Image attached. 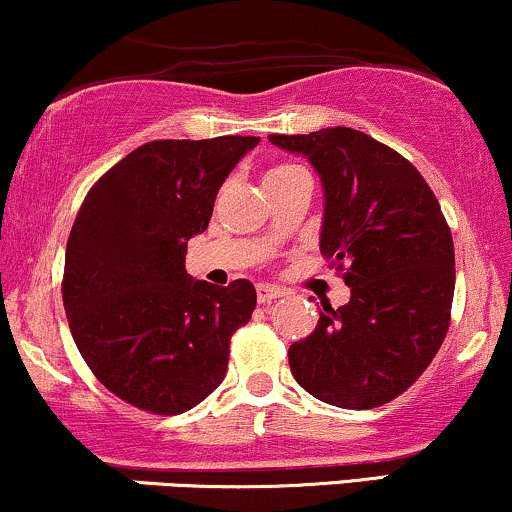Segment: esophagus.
I'll use <instances>...</instances> for the list:
<instances>
[{"mask_svg": "<svg viewBox=\"0 0 512 512\" xmlns=\"http://www.w3.org/2000/svg\"><path fill=\"white\" fill-rule=\"evenodd\" d=\"M282 294H285V292L278 290V287H270V285H258V287H256L258 304H268V302H273V299H280Z\"/></svg>", "mask_w": 512, "mask_h": 512, "instance_id": "esophagus-1", "label": "esophagus"}]
</instances>
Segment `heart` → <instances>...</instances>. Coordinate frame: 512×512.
I'll return each mask as SVG.
<instances>
[{
	"mask_svg": "<svg viewBox=\"0 0 512 512\" xmlns=\"http://www.w3.org/2000/svg\"><path fill=\"white\" fill-rule=\"evenodd\" d=\"M299 177H309L304 167L292 165V162H280V165H273L266 174H263V184L278 186V184L292 182V179H299Z\"/></svg>",
	"mask_w": 512,
	"mask_h": 512,
	"instance_id": "1",
	"label": "heart"
}]
</instances>
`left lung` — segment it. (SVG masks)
Segmentation results:
<instances>
[{
	"label": "left lung",
	"instance_id": "8db88e82",
	"mask_svg": "<svg viewBox=\"0 0 512 512\" xmlns=\"http://www.w3.org/2000/svg\"><path fill=\"white\" fill-rule=\"evenodd\" d=\"M268 138L321 177V254L352 292L338 309L323 304L314 333L290 347L292 376L328 405H386L424 374L450 326L455 249L438 198L410 160L364 131Z\"/></svg>",
	"mask_w": 512,
	"mask_h": 512
}]
</instances>
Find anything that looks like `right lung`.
Instances as JSON below:
<instances>
[{"mask_svg":"<svg viewBox=\"0 0 512 512\" xmlns=\"http://www.w3.org/2000/svg\"><path fill=\"white\" fill-rule=\"evenodd\" d=\"M258 136L150 141L83 198L66 242L62 297L95 378L129 405L182 414L220 386L256 290L194 280L186 244L208 227L222 182Z\"/></svg>","mask_w":512,"mask_h":512,"instance_id":"obj_1","label":"right lung"}]
</instances>
